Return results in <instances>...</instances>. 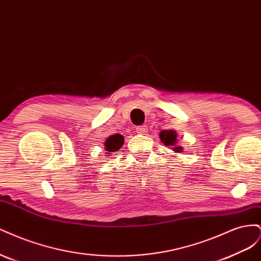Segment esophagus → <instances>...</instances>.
<instances>
[{"label":"esophagus","mask_w":261,"mask_h":261,"mask_svg":"<svg viewBox=\"0 0 261 261\" xmlns=\"http://www.w3.org/2000/svg\"><path fill=\"white\" fill-rule=\"evenodd\" d=\"M147 130H148V128H147V126H146V125L139 126V127H137V128H136V132H137V134H139V135H146V134H147Z\"/></svg>","instance_id":"1"}]
</instances>
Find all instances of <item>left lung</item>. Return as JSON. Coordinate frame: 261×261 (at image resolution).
Returning a JSON list of instances; mask_svg holds the SVG:
<instances>
[{"label": "left lung", "mask_w": 261, "mask_h": 261, "mask_svg": "<svg viewBox=\"0 0 261 261\" xmlns=\"http://www.w3.org/2000/svg\"><path fill=\"white\" fill-rule=\"evenodd\" d=\"M159 135H160V139H161L162 143L165 146L170 147L174 152L179 153L184 150L183 147L176 146V144H177V133L174 129L162 130V132H160Z\"/></svg>", "instance_id": "8db88e82"}]
</instances>
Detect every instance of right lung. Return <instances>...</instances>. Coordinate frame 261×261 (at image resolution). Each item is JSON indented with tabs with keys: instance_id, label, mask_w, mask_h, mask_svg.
I'll use <instances>...</instances> for the list:
<instances>
[{
	"instance_id": "right-lung-1",
	"label": "right lung",
	"mask_w": 261,
	"mask_h": 261,
	"mask_svg": "<svg viewBox=\"0 0 261 261\" xmlns=\"http://www.w3.org/2000/svg\"><path fill=\"white\" fill-rule=\"evenodd\" d=\"M124 144V137L121 135V134H114V135L109 136L106 141H105V149L107 154H111V152L117 151L118 149H121V147Z\"/></svg>"
}]
</instances>
